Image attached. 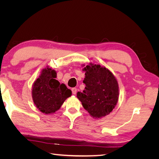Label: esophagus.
<instances>
[{"label": "esophagus", "mask_w": 159, "mask_h": 159, "mask_svg": "<svg viewBox=\"0 0 159 159\" xmlns=\"http://www.w3.org/2000/svg\"><path fill=\"white\" fill-rule=\"evenodd\" d=\"M71 91H72V93L75 95V94H76V93H77V89H76L75 88H72V89H71Z\"/></svg>", "instance_id": "34e87169"}]
</instances>
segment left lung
<instances>
[{
	"label": "left lung",
	"instance_id": "left-lung-1",
	"mask_svg": "<svg viewBox=\"0 0 159 159\" xmlns=\"http://www.w3.org/2000/svg\"><path fill=\"white\" fill-rule=\"evenodd\" d=\"M85 66V65H84ZM85 89L77 93L84 108L93 118L106 116L116 106L119 85L114 75L100 65L89 64L84 67Z\"/></svg>",
	"mask_w": 159,
	"mask_h": 159
}]
</instances>
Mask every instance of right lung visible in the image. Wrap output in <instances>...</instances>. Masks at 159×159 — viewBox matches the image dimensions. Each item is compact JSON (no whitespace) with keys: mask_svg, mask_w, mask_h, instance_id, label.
Returning a JSON list of instances; mask_svg holds the SVG:
<instances>
[{"mask_svg":"<svg viewBox=\"0 0 159 159\" xmlns=\"http://www.w3.org/2000/svg\"><path fill=\"white\" fill-rule=\"evenodd\" d=\"M56 74L55 70L47 67L33 84V102L42 113L47 115L55 113L71 95V91L55 79Z\"/></svg>","mask_w":159,"mask_h":159,"instance_id":"obj_1","label":"right lung"}]
</instances>
